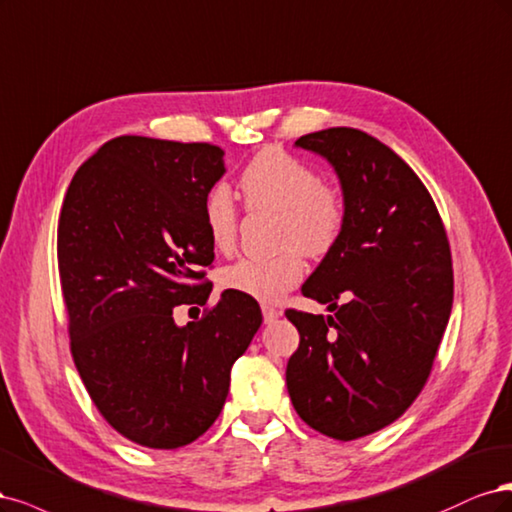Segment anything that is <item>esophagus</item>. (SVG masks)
<instances>
[{
  "label": "esophagus",
  "instance_id": "esophagus-1",
  "mask_svg": "<svg viewBox=\"0 0 512 512\" xmlns=\"http://www.w3.org/2000/svg\"><path fill=\"white\" fill-rule=\"evenodd\" d=\"M261 312H263V321H266V323H274L280 317V310L270 306V304H263Z\"/></svg>",
  "mask_w": 512,
  "mask_h": 512
}]
</instances>
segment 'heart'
I'll list each match as a JSON object with an SVG mask.
<instances>
[{
    "mask_svg": "<svg viewBox=\"0 0 512 512\" xmlns=\"http://www.w3.org/2000/svg\"><path fill=\"white\" fill-rule=\"evenodd\" d=\"M240 187L249 210L278 212V244L272 257L240 259L221 274V285L261 302H274L304 276V255L323 257L340 242L349 208L344 193L319 180L302 159L268 146L246 163ZM204 227L219 253H232L240 212L227 187H212L204 200Z\"/></svg>",
    "mask_w": 512,
    "mask_h": 512,
    "instance_id": "obj_1",
    "label": "heart"
}]
</instances>
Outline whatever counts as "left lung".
I'll return each mask as SVG.
<instances>
[{"instance_id":"8db88e82","label":"left lung","mask_w":512,"mask_h":512,"mask_svg":"<svg viewBox=\"0 0 512 512\" xmlns=\"http://www.w3.org/2000/svg\"><path fill=\"white\" fill-rule=\"evenodd\" d=\"M295 146L332 163L349 217L302 287L334 315L285 312L300 332L287 389L312 430L346 442L400 419L421 393L451 317V246L430 191L381 140L332 127Z\"/></svg>"}]
</instances>
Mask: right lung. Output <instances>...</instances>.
<instances>
[{"label": "right lung", "mask_w": 512, "mask_h": 512, "mask_svg": "<svg viewBox=\"0 0 512 512\" xmlns=\"http://www.w3.org/2000/svg\"><path fill=\"white\" fill-rule=\"evenodd\" d=\"M208 142L119 136L87 159L65 193L57 259L70 349L102 417L148 449H178L219 417L234 361L261 325L259 304L223 291L206 306L214 246L204 200L225 172Z\"/></svg>", "instance_id": "add662e5"}]
</instances>
